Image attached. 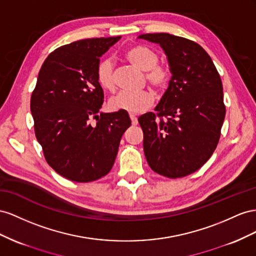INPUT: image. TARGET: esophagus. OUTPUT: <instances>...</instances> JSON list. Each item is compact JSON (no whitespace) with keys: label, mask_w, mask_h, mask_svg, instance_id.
Masks as SVG:
<instances>
[{"label":"esophagus","mask_w":256,"mask_h":256,"mask_svg":"<svg viewBox=\"0 0 256 256\" xmlns=\"http://www.w3.org/2000/svg\"><path fill=\"white\" fill-rule=\"evenodd\" d=\"M130 121H132V124H133V126H136V124L138 123L137 116H136L134 114H130Z\"/></svg>","instance_id":"esophagus-1"}]
</instances>
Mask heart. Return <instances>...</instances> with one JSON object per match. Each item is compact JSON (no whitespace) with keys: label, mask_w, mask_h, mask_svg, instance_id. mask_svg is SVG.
<instances>
[{"label":"heart","mask_w":256,"mask_h":256,"mask_svg":"<svg viewBox=\"0 0 256 256\" xmlns=\"http://www.w3.org/2000/svg\"><path fill=\"white\" fill-rule=\"evenodd\" d=\"M126 59L142 72H146V79L158 90H163L170 82V74L167 68L160 66L158 56L152 49L137 45L130 48L126 52ZM100 86L105 90L112 91L114 89V80L112 74V62L110 60L102 61L96 72ZM154 102V96L149 90L140 92L122 91L114 96L109 106L112 110H124L130 114H140L144 112Z\"/></svg>","instance_id":"heart-1"}]
</instances>
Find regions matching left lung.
<instances>
[{"label":"left lung","instance_id":"1","mask_svg":"<svg viewBox=\"0 0 256 256\" xmlns=\"http://www.w3.org/2000/svg\"><path fill=\"white\" fill-rule=\"evenodd\" d=\"M158 44L172 78L154 108L138 118L144 156L151 170L181 178L200 170L212 156L225 118L221 77L198 44L170 33L142 34ZM166 118V120H163Z\"/></svg>","mask_w":256,"mask_h":256}]
</instances>
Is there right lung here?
Segmentation results:
<instances>
[{
	"instance_id": "obj_1",
	"label": "right lung",
	"mask_w": 256,
	"mask_h": 256,
	"mask_svg": "<svg viewBox=\"0 0 256 256\" xmlns=\"http://www.w3.org/2000/svg\"><path fill=\"white\" fill-rule=\"evenodd\" d=\"M120 38L68 44L51 52L38 72L31 96L35 135L47 163L68 180L90 182L110 172L132 123L124 110L98 114L104 102L96 77L100 58Z\"/></svg>"
}]
</instances>
